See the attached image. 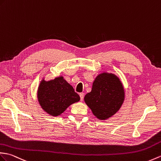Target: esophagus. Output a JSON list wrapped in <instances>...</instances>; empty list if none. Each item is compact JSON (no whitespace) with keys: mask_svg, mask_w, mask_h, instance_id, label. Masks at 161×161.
Masks as SVG:
<instances>
[{"mask_svg":"<svg viewBox=\"0 0 161 161\" xmlns=\"http://www.w3.org/2000/svg\"><path fill=\"white\" fill-rule=\"evenodd\" d=\"M80 99H81V101H83L84 97V93H83V92L80 93Z\"/></svg>","mask_w":161,"mask_h":161,"instance_id":"34e87169","label":"esophagus"}]
</instances>
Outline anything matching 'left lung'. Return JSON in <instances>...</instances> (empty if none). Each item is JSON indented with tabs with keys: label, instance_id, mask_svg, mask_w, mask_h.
Returning <instances> with one entry per match:
<instances>
[{
	"label": "left lung",
	"instance_id": "1",
	"mask_svg": "<svg viewBox=\"0 0 161 161\" xmlns=\"http://www.w3.org/2000/svg\"><path fill=\"white\" fill-rule=\"evenodd\" d=\"M124 99V88L119 78L104 72L96 77L91 92L84 97V102L97 118L106 120L117 113Z\"/></svg>",
	"mask_w": 161,
	"mask_h": 161
}]
</instances>
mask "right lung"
I'll list each match as a JSON object with an SVG mask.
<instances>
[{"label":"right lung","mask_w":161,"mask_h":161,"mask_svg":"<svg viewBox=\"0 0 161 161\" xmlns=\"http://www.w3.org/2000/svg\"><path fill=\"white\" fill-rule=\"evenodd\" d=\"M37 97L41 108L54 117L60 115L69 106L80 100L79 95L62 76L48 81L42 79Z\"/></svg>","instance_id":"1"}]
</instances>
